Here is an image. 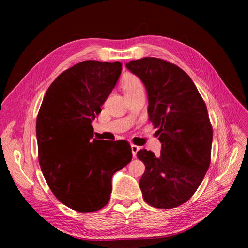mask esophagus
Here are the masks:
<instances>
[{"label": "esophagus", "instance_id": "esophagus-1", "mask_svg": "<svg viewBox=\"0 0 248 248\" xmlns=\"http://www.w3.org/2000/svg\"><path fill=\"white\" fill-rule=\"evenodd\" d=\"M140 149V147H139V146H137V145H131V151H132V155H133V157H137V153H138V151Z\"/></svg>", "mask_w": 248, "mask_h": 248}]
</instances>
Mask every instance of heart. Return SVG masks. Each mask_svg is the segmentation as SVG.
Instances as JSON below:
<instances>
[{
    "label": "heart",
    "instance_id": "b5f03b06",
    "mask_svg": "<svg viewBox=\"0 0 248 248\" xmlns=\"http://www.w3.org/2000/svg\"><path fill=\"white\" fill-rule=\"evenodd\" d=\"M140 89H144V86H142L141 81L139 78L134 77V76H129L124 79V81H123L124 93L133 92V91H137V90H140Z\"/></svg>",
    "mask_w": 248,
    "mask_h": 248
}]
</instances>
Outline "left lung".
Segmentation results:
<instances>
[{
    "label": "left lung",
    "instance_id": "1",
    "mask_svg": "<svg viewBox=\"0 0 248 248\" xmlns=\"http://www.w3.org/2000/svg\"><path fill=\"white\" fill-rule=\"evenodd\" d=\"M147 89L149 120L162 144L160 156L140 150L145 163L140 180L150 206L172 209L188 201L211 161L213 139L205 101L184 70L166 60L146 57L126 64Z\"/></svg>",
    "mask_w": 248,
    "mask_h": 248
}]
</instances>
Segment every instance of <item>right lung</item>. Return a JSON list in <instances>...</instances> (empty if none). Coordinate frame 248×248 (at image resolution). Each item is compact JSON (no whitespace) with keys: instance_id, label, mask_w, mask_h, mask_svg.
Instances as JSON below:
<instances>
[{"instance_id":"1","label":"right lung","mask_w":248,"mask_h":248,"mask_svg":"<svg viewBox=\"0 0 248 248\" xmlns=\"http://www.w3.org/2000/svg\"><path fill=\"white\" fill-rule=\"evenodd\" d=\"M121 70L120 62L88 60L76 64L51 82L37 116L43 176L55 197L78 212L107 206L112 175L132 158L126 140L92 139V120L99 115Z\"/></svg>"}]
</instances>
